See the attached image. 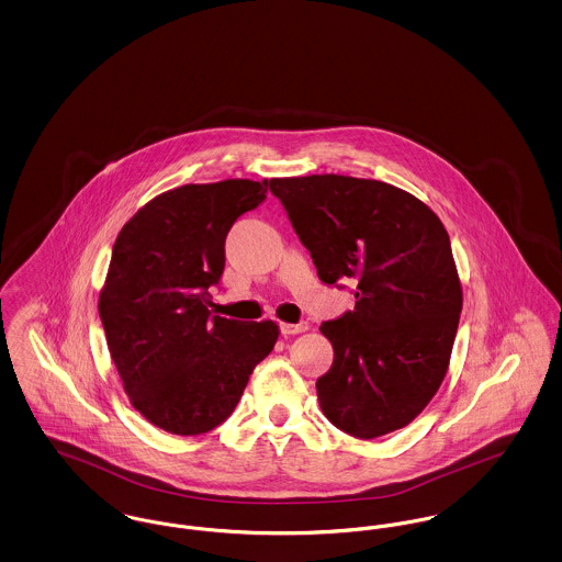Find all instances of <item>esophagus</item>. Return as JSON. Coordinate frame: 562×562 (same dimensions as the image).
Segmentation results:
<instances>
[{
  "mask_svg": "<svg viewBox=\"0 0 562 562\" xmlns=\"http://www.w3.org/2000/svg\"><path fill=\"white\" fill-rule=\"evenodd\" d=\"M280 330H282V335H284V337H289V335H299V333H305V330H307V322H299V324H289V322H284V324H280Z\"/></svg>",
  "mask_w": 562,
  "mask_h": 562,
  "instance_id": "obj_1",
  "label": "esophagus"
}]
</instances>
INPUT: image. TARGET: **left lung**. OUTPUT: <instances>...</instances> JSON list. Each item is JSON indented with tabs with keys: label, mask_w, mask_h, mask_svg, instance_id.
Returning <instances> with one entry per match:
<instances>
[{
	"label": "left lung",
	"mask_w": 562,
	"mask_h": 562,
	"mask_svg": "<svg viewBox=\"0 0 562 562\" xmlns=\"http://www.w3.org/2000/svg\"><path fill=\"white\" fill-rule=\"evenodd\" d=\"M324 284L351 280L356 307L324 322L333 367L322 413L362 440L408 426L438 392L463 294L440 218L402 189L344 175L271 179Z\"/></svg>",
	"instance_id": "1"
}]
</instances>
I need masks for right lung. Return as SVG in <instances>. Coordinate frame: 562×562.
Wrapping results in <instances>:
<instances>
[{"label":"right lung","mask_w":562,"mask_h":562,"mask_svg":"<svg viewBox=\"0 0 562 562\" xmlns=\"http://www.w3.org/2000/svg\"><path fill=\"white\" fill-rule=\"evenodd\" d=\"M268 181L183 186L147 202L111 250L99 314L134 408L154 426L195 436L221 426L278 324L213 316L209 289L225 268V238L257 209Z\"/></svg>","instance_id":"obj_1"}]
</instances>
